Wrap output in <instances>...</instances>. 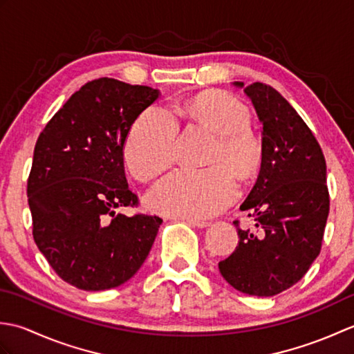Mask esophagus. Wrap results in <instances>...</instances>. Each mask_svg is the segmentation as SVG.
I'll use <instances>...</instances> for the list:
<instances>
[{
	"label": "esophagus",
	"mask_w": 354,
	"mask_h": 354,
	"mask_svg": "<svg viewBox=\"0 0 354 354\" xmlns=\"http://www.w3.org/2000/svg\"><path fill=\"white\" fill-rule=\"evenodd\" d=\"M178 219H183L184 222H187L192 227H196V228H205L209 225V222L207 221H199V219H189V217H178Z\"/></svg>",
	"instance_id": "obj_1"
}]
</instances>
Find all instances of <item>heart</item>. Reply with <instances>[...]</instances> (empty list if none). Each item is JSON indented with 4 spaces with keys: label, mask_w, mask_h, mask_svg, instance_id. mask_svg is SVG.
I'll return each mask as SVG.
<instances>
[{
    "label": "heart",
    "mask_w": 354,
    "mask_h": 354,
    "mask_svg": "<svg viewBox=\"0 0 354 354\" xmlns=\"http://www.w3.org/2000/svg\"><path fill=\"white\" fill-rule=\"evenodd\" d=\"M190 115L217 133L207 169H178L149 193V207L156 213L205 219L221 213L239 193L236 175L246 179L261 164L263 145L251 127V114L242 102L225 93H209L176 103L173 112L152 104L135 120L124 140L126 165L146 183L175 161L179 132L178 115Z\"/></svg>",
    "instance_id": "b5f03b06"
}]
</instances>
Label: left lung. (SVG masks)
I'll return each instance as SVG.
<instances>
[{"label": "left lung", "mask_w": 354, "mask_h": 354, "mask_svg": "<svg viewBox=\"0 0 354 354\" xmlns=\"http://www.w3.org/2000/svg\"><path fill=\"white\" fill-rule=\"evenodd\" d=\"M245 93L263 124V158L240 209L250 212L257 231L242 230L234 221L239 245L219 261V270L240 292L274 297L301 280L319 255L330 209L326 158L309 126L277 89L255 82Z\"/></svg>", "instance_id": "obj_1"}]
</instances>
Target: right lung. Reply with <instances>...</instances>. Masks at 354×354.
Masks as SVG:
<instances>
[{
  "label": "right lung",
  "mask_w": 354,
  "mask_h": 354,
  "mask_svg": "<svg viewBox=\"0 0 354 354\" xmlns=\"http://www.w3.org/2000/svg\"><path fill=\"white\" fill-rule=\"evenodd\" d=\"M158 91L100 77L59 109L36 141L27 181L33 239L55 272L82 290L126 283L145 263L161 217L117 214L140 201L124 176L123 146Z\"/></svg>",
  "instance_id": "right-lung-1"
}]
</instances>
